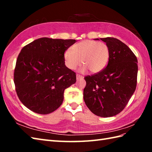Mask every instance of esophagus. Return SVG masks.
<instances>
[{
    "label": "esophagus",
    "instance_id": "34e87169",
    "mask_svg": "<svg viewBox=\"0 0 152 152\" xmlns=\"http://www.w3.org/2000/svg\"><path fill=\"white\" fill-rule=\"evenodd\" d=\"M83 77L82 75H80V74H76V79L77 80H81L83 79Z\"/></svg>",
    "mask_w": 152,
    "mask_h": 152
}]
</instances>
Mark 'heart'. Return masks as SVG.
<instances>
[{
  "instance_id": "b5f03b06",
  "label": "heart",
  "mask_w": 152,
  "mask_h": 152,
  "mask_svg": "<svg viewBox=\"0 0 152 152\" xmlns=\"http://www.w3.org/2000/svg\"><path fill=\"white\" fill-rule=\"evenodd\" d=\"M110 50L108 45L102 42L85 40L74 44L72 50L64 53L65 65L70 70L76 69L83 63L82 71L89 70L91 73H98L108 64Z\"/></svg>"
}]
</instances>
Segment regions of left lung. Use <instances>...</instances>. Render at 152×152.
<instances>
[{
    "mask_svg": "<svg viewBox=\"0 0 152 152\" xmlns=\"http://www.w3.org/2000/svg\"><path fill=\"white\" fill-rule=\"evenodd\" d=\"M100 39L108 45L110 59L102 71L84 78L83 99L93 114L108 118L120 113L136 89L138 61L130 48L117 38Z\"/></svg>",
    "mask_w": 152,
    "mask_h": 152,
    "instance_id": "1",
    "label": "left lung"
}]
</instances>
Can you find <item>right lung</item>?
<instances>
[{"instance_id": "right-lung-1", "label": "right lung", "mask_w": 152, "mask_h": 152, "mask_svg": "<svg viewBox=\"0 0 152 152\" xmlns=\"http://www.w3.org/2000/svg\"><path fill=\"white\" fill-rule=\"evenodd\" d=\"M76 40L41 38L22 48L14 73L15 91L27 108L40 114L62 104L64 89L76 83V73L64 64V53Z\"/></svg>"}]
</instances>
